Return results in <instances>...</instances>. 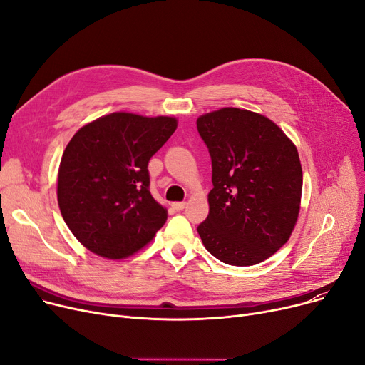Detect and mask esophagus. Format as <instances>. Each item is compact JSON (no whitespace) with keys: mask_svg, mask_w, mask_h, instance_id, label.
Listing matches in <instances>:
<instances>
[{"mask_svg":"<svg viewBox=\"0 0 365 365\" xmlns=\"http://www.w3.org/2000/svg\"><path fill=\"white\" fill-rule=\"evenodd\" d=\"M171 207L176 210V212H182V210L186 207V202H183V201H179V202H173L171 204Z\"/></svg>","mask_w":365,"mask_h":365,"instance_id":"34e87169","label":"esophagus"}]
</instances>
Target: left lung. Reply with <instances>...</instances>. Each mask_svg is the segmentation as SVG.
<instances>
[{
  "mask_svg": "<svg viewBox=\"0 0 365 365\" xmlns=\"http://www.w3.org/2000/svg\"><path fill=\"white\" fill-rule=\"evenodd\" d=\"M212 157L208 216L197 231L216 259L252 266L289 241L297 222L303 175L299 153L263 115L223 108L197 120Z\"/></svg>",
  "mask_w": 365,
  "mask_h": 365,
  "instance_id": "1",
  "label": "left lung"
}]
</instances>
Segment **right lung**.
Segmentation results:
<instances>
[{
  "label": "right lung",
  "instance_id": "1",
  "mask_svg": "<svg viewBox=\"0 0 365 365\" xmlns=\"http://www.w3.org/2000/svg\"><path fill=\"white\" fill-rule=\"evenodd\" d=\"M176 127L171 117L115 112L73 134L59 167L57 201L90 252L124 259L163 227L167 210L150 195L148 163Z\"/></svg>",
  "mask_w": 365,
  "mask_h": 365
}]
</instances>
